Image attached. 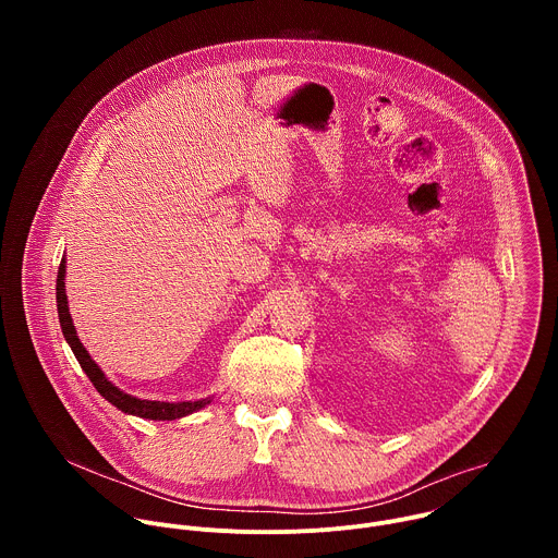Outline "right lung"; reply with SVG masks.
<instances>
[{
  "instance_id": "1",
  "label": "right lung",
  "mask_w": 558,
  "mask_h": 558,
  "mask_svg": "<svg viewBox=\"0 0 558 558\" xmlns=\"http://www.w3.org/2000/svg\"><path fill=\"white\" fill-rule=\"evenodd\" d=\"M65 258L59 265V274H57V311H59V323H61V331L65 342L70 344L76 362L82 364V368L86 371V375L90 377V381L95 384V388L99 390V395H104L106 400L117 407L119 411L128 413V415H136L143 420H154V422H172V420H181L185 415H192L201 409H205L211 397H205V400H196V402H151V400H138L134 395L123 392L121 388H117L106 373L99 368V364L90 357V353L84 349L82 340L76 338L72 317H70V308H68V295H65Z\"/></svg>"
}]
</instances>
